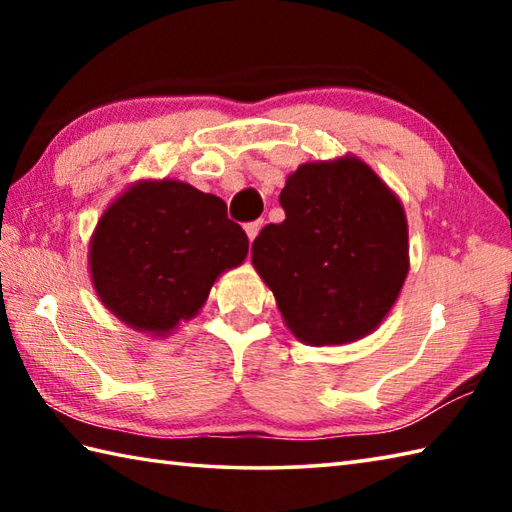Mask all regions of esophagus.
<instances>
[{"label": "esophagus", "mask_w": 512, "mask_h": 512, "mask_svg": "<svg viewBox=\"0 0 512 512\" xmlns=\"http://www.w3.org/2000/svg\"><path fill=\"white\" fill-rule=\"evenodd\" d=\"M262 226H264V222L262 220H255V222H248L244 228H246V235H248V239L250 242H253V239L259 235V231H262Z\"/></svg>", "instance_id": "esophagus-1"}]
</instances>
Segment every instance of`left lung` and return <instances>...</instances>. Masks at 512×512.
I'll list each match as a JSON object with an SVG mask.
<instances>
[{
    "mask_svg": "<svg viewBox=\"0 0 512 512\" xmlns=\"http://www.w3.org/2000/svg\"><path fill=\"white\" fill-rule=\"evenodd\" d=\"M286 211L253 242V266L290 332L343 345L376 330L409 273L407 217L394 191L354 156L306 162L281 189Z\"/></svg>",
    "mask_w": 512,
    "mask_h": 512,
    "instance_id": "1",
    "label": "left lung"
}]
</instances>
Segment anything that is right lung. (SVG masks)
<instances>
[{
  "instance_id": "add662e5",
  "label": "right lung",
  "mask_w": 512,
  "mask_h": 512,
  "mask_svg": "<svg viewBox=\"0 0 512 512\" xmlns=\"http://www.w3.org/2000/svg\"><path fill=\"white\" fill-rule=\"evenodd\" d=\"M248 253L222 198L180 180H143L107 206L90 242L103 306L134 330L165 336L204 306L213 281Z\"/></svg>"
}]
</instances>
